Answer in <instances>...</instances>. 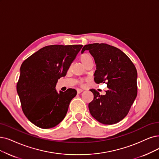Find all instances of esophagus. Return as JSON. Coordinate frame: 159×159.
<instances>
[{"mask_svg": "<svg viewBox=\"0 0 159 159\" xmlns=\"http://www.w3.org/2000/svg\"><path fill=\"white\" fill-rule=\"evenodd\" d=\"M82 91H83V90L81 89H77V93H78V94L81 93Z\"/></svg>", "mask_w": 159, "mask_h": 159, "instance_id": "34e87169", "label": "esophagus"}]
</instances>
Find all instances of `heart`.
<instances>
[{
    "instance_id": "heart-1",
    "label": "heart",
    "mask_w": 159,
    "mask_h": 159,
    "mask_svg": "<svg viewBox=\"0 0 159 159\" xmlns=\"http://www.w3.org/2000/svg\"><path fill=\"white\" fill-rule=\"evenodd\" d=\"M80 60L82 64H83L84 66L88 63L89 61H93V58H92V56L88 53H82L80 56ZM80 84L81 85H83L84 84V80H81Z\"/></svg>"
}]
</instances>
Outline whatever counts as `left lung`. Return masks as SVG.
Returning <instances> with one entry per match:
<instances>
[{
	"instance_id": "8db88e82",
	"label": "left lung",
	"mask_w": 159,
	"mask_h": 159,
	"mask_svg": "<svg viewBox=\"0 0 159 159\" xmlns=\"http://www.w3.org/2000/svg\"><path fill=\"white\" fill-rule=\"evenodd\" d=\"M85 50L94 57L97 70L94 81L106 83L104 95L90 89L94 98L89 104L91 116L104 125L116 124L127 115L137 96V70L129 57L121 50L106 43L87 44Z\"/></svg>"
}]
</instances>
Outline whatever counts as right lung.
<instances>
[{
    "label": "right lung",
    "mask_w": 159,
    "mask_h": 159,
    "mask_svg": "<svg viewBox=\"0 0 159 159\" xmlns=\"http://www.w3.org/2000/svg\"><path fill=\"white\" fill-rule=\"evenodd\" d=\"M82 45H51L43 47L25 60L17 84L25 116L41 129L57 125L66 115L70 102L77 91L68 89L58 93V80L66 75Z\"/></svg>",
    "instance_id": "add662e5"
}]
</instances>
